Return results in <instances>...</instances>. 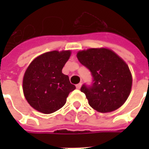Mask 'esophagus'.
<instances>
[{
  "label": "esophagus",
  "instance_id": "esophagus-1",
  "mask_svg": "<svg viewBox=\"0 0 149 149\" xmlns=\"http://www.w3.org/2000/svg\"><path fill=\"white\" fill-rule=\"evenodd\" d=\"M81 86H82V84H81V83H79V84H77V85H76V87H77V89H80Z\"/></svg>",
  "mask_w": 149,
  "mask_h": 149
}]
</instances>
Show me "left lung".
<instances>
[{
	"label": "left lung",
	"mask_w": 149,
	"mask_h": 149,
	"mask_svg": "<svg viewBox=\"0 0 149 149\" xmlns=\"http://www.w3.org/2000/svg\"><path fill=\"white\" fill-rule=\"evenodd\" d=\"M77 56L93 77L91 86L84 84L80 89L90 106L101 113L111 112L122 106L132 86V73L125 61L105 48L79 51Z\"/></svg>",
	"instance_id": "left-lung-1"
}]
</instances>
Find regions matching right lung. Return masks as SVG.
<instances>
[{
    "mask_svg": "<svg viewBox=\"0 0 149 149\" xmlns=\"http://www.w3.org/2000/svg\"><path fill=\"white\" fill-rule=\"evenodd\" d=\"M71 52H48L36 57L23 78L25 99L36 111L52 113L63 107L70 92L76 89L67 75L62 72Z\"/></svg>",
    "mask_w": 149,
    "mask_h": 149,
    "instance_id": "obj_1",
    "label": "right lung"
}]
</instances>
